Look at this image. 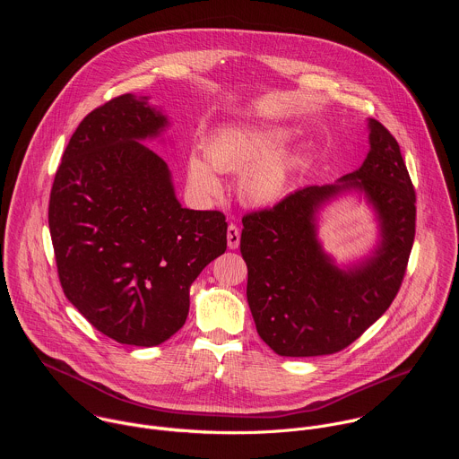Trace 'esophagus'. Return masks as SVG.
<instances>
[{
    "label": "esophagus",
    "mask_w": 459,
    "mask_h": 459,
    "mask_svg": "<svg viewBox=\"0 0 459 459\" xmlns=\"http://www.w3.org/2000/svg\"><path fill=\"white\" fill-rule=\"evenodd\" d=\"M227 245H229V248H238L239 247V229L236 227V225H229V229H227Z\"/></svg>",
    "instance_id": "obj_1"
}]
</instances>
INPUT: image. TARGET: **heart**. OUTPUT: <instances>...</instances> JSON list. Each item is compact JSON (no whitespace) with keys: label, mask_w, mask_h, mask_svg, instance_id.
I'll list each match as a JSON object with an SVG mask.
<instances>
[{"label":"heart","mask_w":459,"mask_h":459,"mask_svg":"<svg viewBox=\"0 0 459 459\" xmlns=\"http://www.w3.org/2000/svg\"><path fill=\"white\" fill-rule=\"evenodd\" d=\"M289 140V130L267 125H229L218 128L204 143V154L186 158L190 188L214 198L221 183L218 172H239L238 195L252 207L276 204L285 194L294 169V152L280 149Z\"/></svg>","instance_id":"b5f03b06"}]
</instances>
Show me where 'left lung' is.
<instances>
[{"instance_id": "left-lung-1", "label": "left lung", "mask_w": 459, "mask_h": 459, "mask_svg": "<svg viewBox=\"0 0 459 459\" xmlns=\"http://www.w3.org/2000/svg\"><path fill=\"white\" fill-rule=\"evenodd\" d=\"M368 152L331 185H310L269 211L243 218L241 255L255 331L276 354H334L358 340L396 298L416 232V194L398 142L367 119ZM349 193L373 209L378 241L340 266L322 248L318 214Z\"/></svg>"}]
</instances>
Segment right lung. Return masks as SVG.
<instances>
[{
  "label": "right lung",
  "mask_w": 459,
  "mask_h": 459,
  "mask_svg": "<svg viewBox=\"0 0 459 459\" xmlns=\"http://www.w3.org/2000/svg\"><path fill=\"white\" fill-rule=\"evenodd\" d=\"M170 125L147 96H117L76 128L56 172L48 229L67 299L101 334L156 347L188 316L190 285L227 250L218 211L183 209L143 142Z\"/></svg>",
  "instance_id": "add662e5"
}]
</instances>
